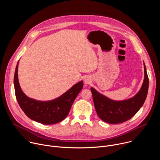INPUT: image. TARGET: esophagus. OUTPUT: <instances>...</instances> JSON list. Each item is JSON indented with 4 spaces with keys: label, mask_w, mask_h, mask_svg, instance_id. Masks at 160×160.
Segmentation results:
<instances>
[{
    "label": "esophagus",
    "mask_w": 160,
    "mask_h": 160,
    "mask_svg": "<svg viewBox=\"0 0 160 160\" xmlns=\"http://www.w3.org/2000/svg\"><path fill=\"white\" fill-rule=\"evenodd\" d=\"M90 82H91V81H90V79L89 78L87 77V78H84V83H85V84H88V83H90Z\"/></svg>",
    "instance_id": "obj_1"
}]
</instances>
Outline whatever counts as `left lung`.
I'll use <instances>...</instances> for the list:
<instances>
[{"label": "left lung", "instance_id": "obj_1", "mask_svg": "<svg viewBox=\"0 0 160 160\" xmlns=\"http://www.w3.org/2000/svg\"><path fill=\"white\" fill-rule=\"evenodd\" d=\"M144 80L142 87L138 94L129 99L122 101H112L91 87L96 111L102 120L111 124L125 122L132 118L142 106L149 88V78L144 63Z\"/></svg>", "mask_w": 160, "mask_h": 160}]
</instances>
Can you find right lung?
<instances>
[{
    "label": "right lung",
    "mask_w": 160,
    "mask_h": 160,
    "mask_svg": "<svg viewBox=\"0 0 160 160\" xmlns=\"http://www.w3.org/2000/svg\"><path fill=\"white\" fill-rule=\"evenodd\" d=\"M18 63L16 66L14 84L17 101L30 119L44 125H52L62 121L69 113L71 107L83 88L81 81L73 86L61 97L51 101H38L28 98L21 90L18 78Z\"/></svg>",
    "instance_id": "right-lung-1"
}]
</instances>
